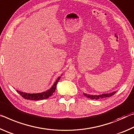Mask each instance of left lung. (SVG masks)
I'll use <instances>...</instances> for the list:
<instances>
[{
	"label": "left lung",
	"instance_id": "obj_1",
	"mask_svg": "<svg viewBox=\"0 0 134 134\" xmlns=\"http://www.w3.org/2000/svg\"><path fill=\"white\" fill-rule=\"evenodd\" d=\"M116 93V91H113V92H111V93H110L98 94V95H91V94H88L87 93H83V94H84V95L85 96V97L91 98V99H92V100H93V99L98 100V99H101V98L111 97V96L114 95V94H115Z\"/></svg>",
	"mask_w": 134,
	"mask_h": 134
}]
</instances>
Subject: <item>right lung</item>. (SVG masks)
I'll return each instance as SVG.
<instances>
[{
    "label": "right lung",
    "mask_w": 134,
    "mask_h": 134,
    "mask_svg": "<svg viewBox=\"0 0 134 134\" xmlns=\"http://www.w3.org/2000/svg\"><path fill=\"white\" fill-rule=\"evenodd\" d=\"M62 76V75H61ZM61 76H59L58 79L56 80V81L54 82L53 85H52V87L50 89L47 90V91L42 92V93H33V94H30V93H24L20 91L16 90V91L20 95L25 99L27 100H40L43 99H46V98H49L50 97L56 88V85L59 81L60 80Z\"/></svg>",
    "instance_id": "right-lung-1"
}]
</instances>
